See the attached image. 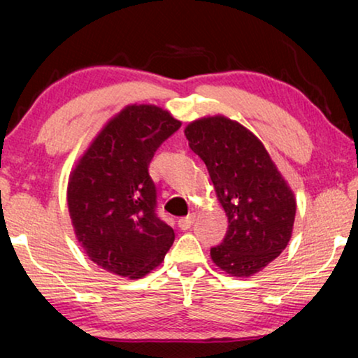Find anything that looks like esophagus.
<instances>
[{"label": "esophagus", "instance_id": "obj_1", "mask_svg": "<svg viewBox=\"0 0 358 358\" xmlns=\"http://www.w3.org/2000/svg\"><path fill=\"white\" fill-rule=\"evenodd\" d=\"M192 223H194V217H192V215H190V217H184V218H180L179 222H178V224H179V228H180V229H189L190 227H192Z\"/></svg>", "mask_w": 358, "mask_h": 358}]
</instances>
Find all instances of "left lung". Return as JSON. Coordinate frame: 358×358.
<instances>
[{"label": "left lung", "mask_w": 358, "mask_h": 358, "mask_svg": "<svg viewBox=\"0 0 358 358\" xmlns=\"http://www.w3.org/2000/svg\"><path fill=\"white\" fill-rule=\"evenodd\" d=\"M190 150L207 166L228 231L210 249L215 266L251 277L280 256L292 238L296 200L262 141L224 115L202 117L184 130Z\"/></svg>", "instance_id": "left-lung-1"}]
</instances>
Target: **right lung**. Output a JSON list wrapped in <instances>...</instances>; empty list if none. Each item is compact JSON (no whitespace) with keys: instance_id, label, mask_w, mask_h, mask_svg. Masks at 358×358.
I'll return each mask as SVG.
<instances>
[{"instance_id":"add662e5","label":"right lung","mask_w":358,"mask_h":358,"mask_svg":"<svg viewBox=\"0 0 358 358\" xmlns=\"http://www.w3.org/2000/svg\"><path fill=\"white\" fill-rule=\"evenodd\" d=\"M179 127L180 120L158 106H127L70 173L66 202L78 243L114 275L145 277L173 246L174 229L156 215L148 166Z\"/></svg>"}]
</instances>
